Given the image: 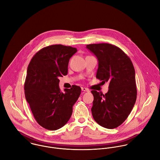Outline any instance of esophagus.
Returning a JSON list of instances; mask_svg holds the SVG:
<instances>
[{
  "instance_id": "34e87169",
  "label": "esophagus",
  "mask_w": 160,
  "mask_h": 160,
  "mask_svg": "<svg viewBox=\"0 0 160 160\" xmlns=\"http://www.w3.org/2000/svg\"><path fill=\"white\" fill-rule=\"evenodd\" d=\"M81 89L82 91L84 92H89V90L86 88H81Z\"/></svg>"
}]
</instances>
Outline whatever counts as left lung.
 Wrapping results in <instances>:
<instances>
[{
  "instance_id": "obj_1",
  "label": "left lung",
  "mask_w": 160,
  "mask_h": 160,
  "mask_svg": "<svg viewBox=\"0 0 160 160\" xmlns=\"http://www.w3.org/2000/svg\"><path fill=\"white\" fill-rule=\"evenodd\" d=\"M86 47L98 61L96 78L103 84L109 82L108 91L105 95L92 91V114L101 126L114 129L124 122L136 103L135 69L130 58L117 46L102 43Z\"/></svg>"
}]
</instances>
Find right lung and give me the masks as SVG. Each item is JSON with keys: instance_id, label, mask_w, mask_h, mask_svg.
<instances>
[{"instance_id": "right-lung-1", "label": "right lung", "mask_w": 160, "mask_h": 160, "mask_svg": "<svg viewBox=\"0 0 160 160\" xmlns=\"http://www.w3.org/2000/svg\"><path fill=\"white\" fill-rule=\"evenodd\" d=\"M76 52L70 46H47L33 56L28 67L25 97L36 121L46 129L55 131L67 124L81 94L79 86L62 92L58 86V78L67 74L69 60Z\"/></svg>"}]
</instances>
